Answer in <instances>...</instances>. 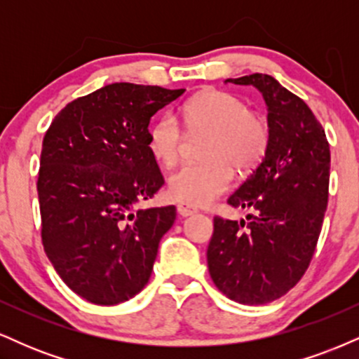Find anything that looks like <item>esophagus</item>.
Masks as SVG:
<instances>
[{"label":"esophagus","mask_w":359,"mask_h":359,"mask_svg":"<svg viewBox=\"0 0 359 359\" xmlns=\"http://www.w3.org/2000/svg\"><path fill=\"white\" fill-rule=\"evenodd\" d=\"M177 212H179L182 217H187V216H192V214H196L197 209L187 204H179L177 205Z\"/></svg>","instance_id":"34e87169"}]
</instances>
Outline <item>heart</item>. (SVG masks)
<instances>
[{
	"instance_id": "1",
	"label": "heart",
	"mask_w": 359,
	"mask_h": 359,
	"mask_svg": "<svg viewBox=\"0 0 359 359\" xmlns=\"http://www.w3.org/2000/svg\"><path fill=\"white\" fill-rule=\"evenodd\" d=\"M191 133L211 131L205 163H185L170 175L167 191L187 205H208L233 182L234 170L248 172L262 162L270 145L265 118L250 111L240 97L222 90H203L182 106ZM147 147L162 165L172 167L180 155L182 131L170 114L158 116L147 131Z\"/></svg>"
}]
</instances>
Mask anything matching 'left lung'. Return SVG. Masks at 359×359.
I'll list each match as a JSON object with an SVG mask.
<instances>
[{
	"label": "left lung",
	"mask_w": 359,
	"mask_h": 359,
	"mask_svg": "<svg viewBox=\"0 0 359 359\" xmlns=\"http://www.w3.org/2000/svg\"><path fill=\"white\" fill-rule=\"evenodd\" d=\"M224 82L262 93L270 145L228 199L250 209L246 221L214 217L208 266L226 297L258 306L285 295L306 273L327 208L331 151L311 108L277 79L251 74Z\"/></svg>",
	"instance_id": "left-lung-1"
}]
</instances>
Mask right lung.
<instances>
[{"mask_svg":"<svg viewBox=\"0 0 359 359\" xmlns=\"http://www.w3.org/2000/svg\"><path fill=\"white\" fill-rule=\"evenodd\" d=\"M185 89L114 82L69 102L40 156L42 243L65 285L97 306L135 297L150 278L175 205L137 209L163 185L147 131Z\"/></svg>","mask_w":359,"mask_h":359,"instance_id":"obj_1","label":"right lung"}]
</instances>
